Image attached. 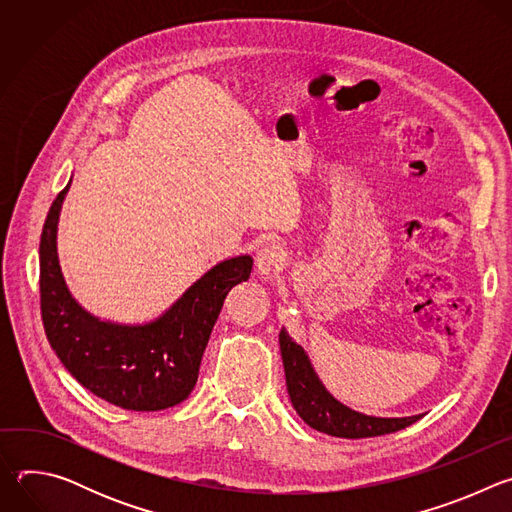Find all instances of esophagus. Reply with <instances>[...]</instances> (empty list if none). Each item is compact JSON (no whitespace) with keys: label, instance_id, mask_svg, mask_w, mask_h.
<instances>
[{"label":"esophagus","instance_id":"1","mask_svg":"<svg viewBox=\"0 0 512 512\" xmlns=\"http://www.w3.org/2000/svg\"><path fill=\"white\" fill-rule=\"evenodd\" d=\"M285 263V253L277 247V245H265L257 257H255V265H257V271L259 275L263 277H269L273 275L275 271H279Z\"/></svg>","mask_w":512,"mask_h":512}]
</instances>
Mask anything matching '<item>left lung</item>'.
<instances>
[{
    "mask_svg": "<svg viewBox=\"0 0 512 512\" xmlns=\"http://www.w3.org/2000/svg\"><path fill=\"white\" fill-rule=\"evenodd\" d=\"M279 348L291 405H294L298 415L310 427L322 433L346 437V440H358V437H375L405 429L423 417H373L358 413L342 405L326 391V387L322 385L312 367L306 350L291 340L285 328H281L279 332Z\"/></svg>",
    "mask_w": 512,
    "mask_h": 512,
    "instance_id": "1",
    "label": "left lung"
}]
</instances>
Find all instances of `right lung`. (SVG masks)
I'll list each match as a JSON object with an SVG mask.
<instances>
[{
  "instance_id": "1",
  "label": "right lung",
  "mask_w": 512,
  "mask_h": 512,
  "mask_svg": "<svg viewBox=\"0 0 512 512\" xmlns=\"http://www.w3.org/2000/svg\"><path fill=\"white\" fill-rule=\"evenodd\" d=\"M66 188L52 202L40 237V310L64 369L93 395L129 411L182 403L229 291L251 275V255L225 259L192 283L158 320L129 326L89 314L66 287L56 233Z\"/></svg>"
}]
</instances>
